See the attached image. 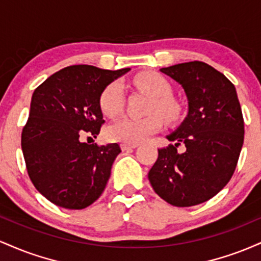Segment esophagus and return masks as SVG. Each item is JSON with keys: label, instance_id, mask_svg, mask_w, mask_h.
<instances>
[{"label": "esophagus", "instance_id": "34e87169", "mask_svg": "<svg viewBox=\"0 0 261 261\" xmlns=\"http://www.w3.org/2000/svg\"><path fill=\"white\" fill-rule=\"evenodd\" d=\"M139 146V143H121L122 151H128V149L136 148Z\"/></svg>", "mask_w": 261, "mask_h": 261}]
</instances>
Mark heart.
Masks as SVG:
<instances>
[{"instance_id":"1","label":"heart","mask_w":261,"mask_h":261,"mask_svg":"<svg viewBox=\"0 0 261 261\" xmlns=\"http://www.w3.org/2000/svg\"><path fill=\"white\" fill-rule=\"evenodd\" d=\"M135 83L153 97L149 104V114L145 118L121 116L107 127L106 135L109 140L122 143H139L160 131L163 126V119L159 112L169 121L180 116L181 108L179 101L170 95L172 88L169 82L157 72H145L136 76ZM125 100L124 87L119 81L109 83L99 97V107L104 115L115 116L122 110ZM154 111H158L154 113Z\"/></svg>"}]
</instances>
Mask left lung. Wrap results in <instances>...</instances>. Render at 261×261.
I'll return each instance as SVG.
<instances>
[{"label":"left lung","mask_w":261,"mask_h":261,"mask_svg":"<svg viewBox=\"0 0 261 261\" xmlns=\"http://www.w3.org/2000/svg\"><path fill=\"white\" fill-rule=\"evenodd\" d=\"M184 88L188 115L158 149L148 180L158 196L176 207L207 201L232 178L244 141V120L233 83L201 61L161 68ZM185 146L179 152L177 147Z\"/></svg>","instance_id":"8db88e82"}]
</instances>
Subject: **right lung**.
<instances>
[{
  "label": "right lung",
  "instance_id": "obj_1",
  "mask_svg": "<svg viewBox=\"0 0 261 261\" xmlns=\"http://www.w3.org/2000/svg\"><path fill=\"white\" fill-rule=\"evenodd\" d=\"M128 70L68 66L33 93L22 131L23 155L35 189L60 207L85 208L106 189L120 146H98L81 139L86 134H99L104 124L100 93Z\"/></svg>",
  "mask_w": 261,
  "mask_h": 261
}]
</instances>
